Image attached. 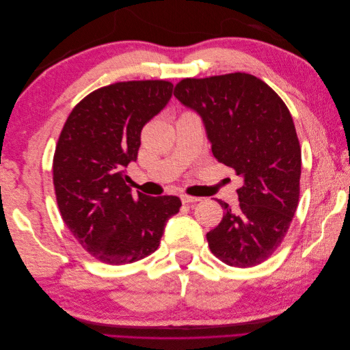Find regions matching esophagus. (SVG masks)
<instances>
[{"label":"esophagus","instance_id":"obj_1","mask_svg":"<svg viewBox=\"0 0 350 350\" xmlns=\"http://www.w3.org/2000/svg\"><path fill=\"white\" fill-rule=\"evenodd\" d=\"M181 201L184 204H191V203H198V201H201V198L188 196V194H181Z\"/></svg>","mask_w":350,"mask_h":350}]
</instances>
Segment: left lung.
<instances>
[{"mask_svg": "<svg viewBox=\"0 0 350 350\" xmlns=\"http://www.w3.org/2000/svg\"><path fill=\"white\" fill-rule=\"evenodd\" d=\"M175 98L203 120L211 152L242 178L239 206L219 201L224 219L210 251L232 267L266 261L288 234L299 203L301 146L279 94L247 72L179 81Z\"/></svg>", "mask_w": 350, "mask_h": 350, "instance_id": "8db88e82", "label": "left lung"}]
</instances>
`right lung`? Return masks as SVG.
Instances as JSON below:
<instances>
[{
  "label": "right lung",
  "instance_id": "right-lung-1",
  "mask_svg": "<svg viewBox=\"0 0 350 350\" xmlns=\"http://www.w3.org/2000/svg\"><path fill=\"white\" fill-rule=\"evenodd\" d=\"M165 80L120 81L80 100L62 126L54 154V187L62 220L96 260L121 266L154 252L175 196H133L125 167L137 161L143 126L172 96Z\"/></svg>",
  "mask_w": 350,
  "mask_h": 350
}]
</instances>
